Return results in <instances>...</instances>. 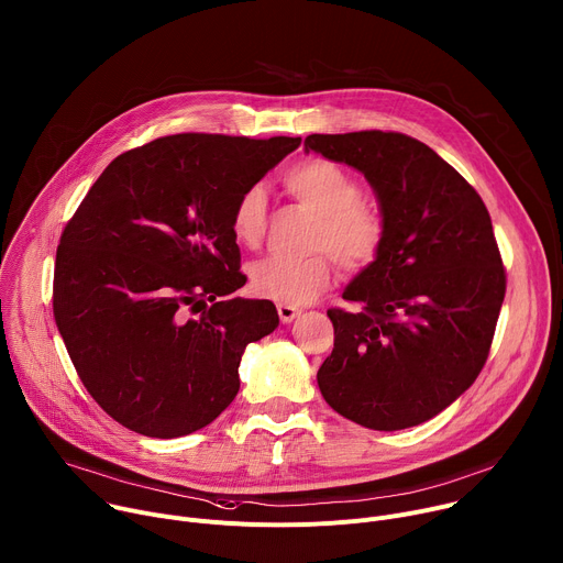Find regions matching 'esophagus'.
Segmentation results:
<instances>
[{"label": "esophagus", "instance_id": "esophagus-1", "mask_svg": "<svg viewBox=\"0 0 563 563\" xmlns=\"http://www.w3.org/2000/svg\"><path fill=\"white\" fill-rule=\"evenodd\" d=\"M300 313V309L296 305H278V316L283 323H291V320Z\"/></svg>", "mask_w": 563, "mask_h": 563}]
</instances>
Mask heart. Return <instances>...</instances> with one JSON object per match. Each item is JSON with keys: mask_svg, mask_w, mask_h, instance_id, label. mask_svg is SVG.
Here are the masks:
<instances>
[{"mask_svg": "<svg viewBox=\"0 0 563 563\" xmlns=\"http://www.w3.org/2000/svg\"><path fill=\"white\" fill-rule=\"evenodd\" d=\"M287 194L316 216L302 258L267 256L250 267L252 289L278 305H305L323 294L334 278V258L347 269L369 265L385 238L376 209L361 202L358 180L325 157L294 165L285 178ZM267 227V194L261 185L247 187L231 209V233L243 247H258Z\"/></svg>", "mask_w": 563, "mask_h": 563, "instance_id": "b5f03b06", "label": "heart"}]
</instances>
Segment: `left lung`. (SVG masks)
<instances>
[{"mask_svg": "<svg viewBox=\"0 0 563 563\" xmlns=\"http://www.w3.org/2000/svg\"><path fill=\"white\" fill-rule=\"evenodd\" d=\"M365 176L385 238L345 287L361 311L330 309L334 350L316 378L341 417L380 432L430 421L484 367L506 296L490 213L428 144L385 131L307 135Z\"/></svg>", "mask_w": 563, "mask_h": 563, "instance_id": "obj_1", "label": "left lung"}]
</instances>
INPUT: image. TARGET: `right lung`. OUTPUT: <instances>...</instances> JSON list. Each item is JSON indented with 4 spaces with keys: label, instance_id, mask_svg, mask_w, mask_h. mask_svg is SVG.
Wrapping results in <instances>:
<instances>
[{
    "label": "right lung",
    "instance_id": "obj_1",
    "mask_svg": "<svg viewBox=\"0 0 563 563\" xmlns=\"http://www.w3.org/2000/svg\"><path fill=\"white\" fill-rule=\"evenodd\" d=\"M300 137L178 133L118 155L68 220L53 313L98 406L124 428L176 439L240 389V358L278 328L245 285L231 209ZM198 312V317L188 313Z\"/></svg>",
    "mask_w": 563,
    "mask_h": 563
}]
</instances>
